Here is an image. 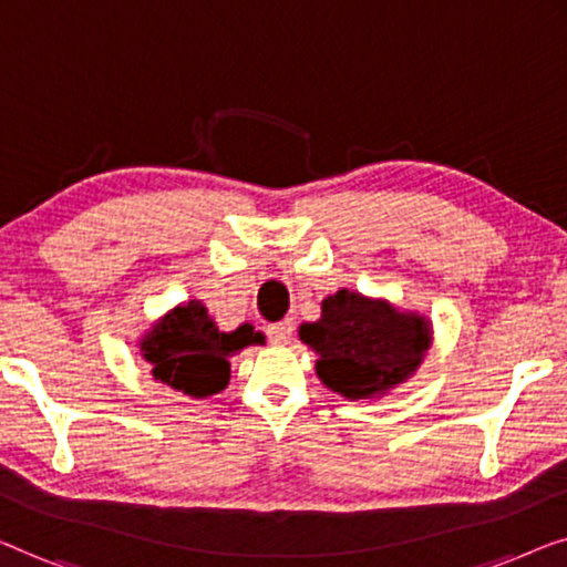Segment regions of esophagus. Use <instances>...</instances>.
<instances>
[{
	"label": "esophagus",
	"instance_id": "34e87169",
	"mask_svg": "<svg viewBox=\"0 0 567 567\" xmlns=\"http://www.w3.org/2000/svg\"><path fill=\"white\" fill-rule=\"evenodd\" d=\"M292 321H280V323H272L267 329V337H269V341H272V344H287V341H290V337H292Z\"/></svg>",
	"mask_w": 567,
	"mask_h": 567
}]
</instances>
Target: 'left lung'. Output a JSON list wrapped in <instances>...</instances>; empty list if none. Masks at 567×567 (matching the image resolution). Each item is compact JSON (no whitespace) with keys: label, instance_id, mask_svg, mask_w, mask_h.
Segmentation results:
<instances>
[{"label":"left lung","instance_id":"1","mask_svg":"<svg viewBox=\"0 0 567 567\" xmlns=\"http://www.w3.org/2000/svg\"><path fill=\"white\" fill-rule=\"evenodd\" d=\"M300 339L318 354L323 385L360 401L409 378L424 360L432 331L421 316L339 290L323 300L321 321L300 326Z\"/></svg>","mask_w":567,"mask_h":567}]
</instances>
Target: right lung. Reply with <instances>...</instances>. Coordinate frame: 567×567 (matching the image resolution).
<instances>
[{
  "mask_svg": "<svg viewBox=\"0 0 567 567\" xmlns=\"http://www.w3.org/2000/svg\"><path fill=\"white\" fill-rule=\"evenodd\" d=\"M259 341L261 333H254L251 326H238L230 333L218 331L203 302L189 300L146 333L141 352L158 382L193 398H207L228 385V357Z\"/></svg>",
  "mask_w": 567,
  "mask_h": 567,
  "instance_id": "obj_1",
  "label": "right lung"
}]
</instances>
